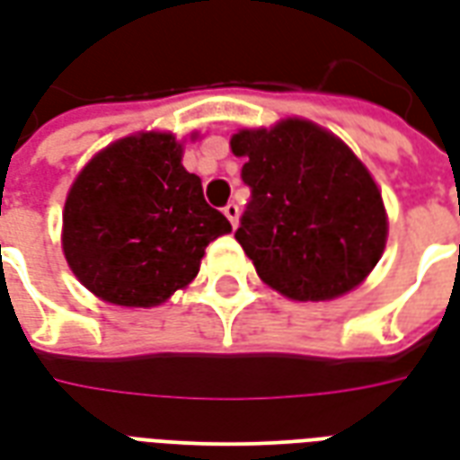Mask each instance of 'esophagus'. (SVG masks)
<instances>
[{
    "mask_svg": "<svg viewBox=\"0 0 460 460\" xmlns=\"http://www.w3.org/2000/svg\"><path fill=\"white\" fill-rule=\"evenodd\" d=\"M224 217L231 221V226L236 229L239 226V204L236 202H229L226 207H224Z\"/></svg>",
    "mask_w": 460,
    "mask_h": 460,
    "instance_id": "34e87169",
    "label": "esophagus"
}]
</instances>
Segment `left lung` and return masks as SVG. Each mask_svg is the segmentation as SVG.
I'll list each match as a JSON object with an SVG mask.
<instances>
[{
	"label": "left lung",
	"mask_w": 460,
	"mask_h": 460,
	"mask_svg": "<svg viewBox=\"0 0 460 460\" xmlns=\"http://www.w3.org/2000/svg\"><path fill=\"white\" fill-rule=\"evenodd\" d=\"M231 153L253 199L236 231L258 278L295 302L356 290L385 253L387 212L358 155L324 126L288 117L239 128Z\"/></svg>",
	"instance_id": "8db88e82"
}]
</instances>
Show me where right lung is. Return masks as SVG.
<instances>
[{
    "label": "right lung",
    "instance_id": "add662e5",
    "mask_svg": "<svg viewBox=\"0 0 460 460\" xmlns=\"http://www.w3.org/2000/svg\"><path fill=\"white\" fill-rule=\"evenodd\" d=\"M199 134H190L197 141ZM185 141L136 131L94 153L63 207V253L102 302L151 309L195 280L204 248L231 224L182 165Z\"/></svg>",
    "mask_w": 460,
    "mask_h": 460
}]
</instances>
